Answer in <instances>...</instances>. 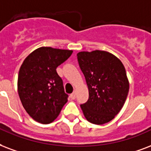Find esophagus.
Listing matches in <instances>:
<instances>
[{
	"instance_id": "obj_1",
	"label": "esophagus",
	"mask_w": 151,
	"mask_h": 151,
	"mask_svg": "<svg viewBox=\"0 0 151 151\" xmlns=\"http://www.w3.org/2000/svg\"><path fill=\"white\" fill-rule=\"evenodd\" d=\"M70 98H71L72 100H74V99H76V92H73V93L70 95Z\"/></svg>"
}]
</instances>
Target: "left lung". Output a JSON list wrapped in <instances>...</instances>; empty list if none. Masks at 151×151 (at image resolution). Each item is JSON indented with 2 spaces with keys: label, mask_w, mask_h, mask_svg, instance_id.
Listing matches in <instances>:
<instances>
[{
  "label": "left lung",
  "mask_w": 151,
  "mask_h": 151,
  "mask_svg": "<svg viewBox=\"0 0 151 151\" xmlns=\"http://www.w3.org/2000/svg\"><path fill=\"white\" fill-rule=\"evenodd\" d=\"M77 59L88 86L89 99L80 105L84 116L94 124H104L115 117L125 102L128 83L123 64L106 51L79 52Z\"/></svg>",
  "instance_id": "8db88e82"
}]
</instances>
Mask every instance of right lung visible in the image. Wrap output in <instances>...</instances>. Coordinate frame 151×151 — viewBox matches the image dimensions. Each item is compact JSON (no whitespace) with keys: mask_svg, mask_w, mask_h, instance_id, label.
<instances>
[{"mask_svg":"<svg viewBox=\"0 0 151 151\" xmlns=\"http://www.w3.org/2000/svg\"><path fill=\"white\" fill-rule=\"evenodd\" d=\"M72 50L41 47L23 60L18 76V93L23 108L37 122L50 124L68 101L57 68L67 60Z\"/></svg>","mask_w":151,"mask_h":151,"instance_id":"right-lung-1","label":"right lung"}]
</instances>
